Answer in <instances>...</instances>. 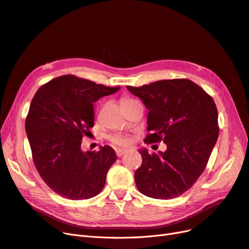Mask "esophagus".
<instances>
[{
	"mask_svg": "<svg viewBox=\"0 0 249 249\" xmlns=\"http://www.w3.org/2000/svg\"><path fill=\"white\" fill-rule=\"evenodd\" d=\"M125 152H126V149H124V148H117L116 149V154H117L118 158H121L123 154H124Z\"/></svg>",
	"mask_w": 249,
	"mask_h": 249,
	"instance_id": "obj_1",
	"label": "esophagus"
}]
</instances>
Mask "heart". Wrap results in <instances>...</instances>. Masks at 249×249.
I'll list each match as a JSON object with an SVG mask.
<instances>
[{
    "instance_id": "obj_1",
    "label": "heart",
    "mask_w": 249,
    "mask_h": 249,
    "mask_svg": "<svg viewBox=\"0 0 249 249\" xmlns=\"http://www.w3.org/2000/svg\"><path fill=\"white\" fill-rule=\"evenodd\" d=\"M125 101H128L127 99H124L122 101L123 102H125ZM111 141H112L113 143H116L118 145H128L131 144V137L127 136V135H116V136H113L111 137Z\"/></svg>"
}]
</instances>
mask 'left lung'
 <instances>
[{"label": "left lung", "instance_id": "left-lung-1", "mask_svg": "<svg viewBox=\"0 0 249 249\" xmlns=\"http://www.w3.org/2000/svg\"><path fill=\"white\" fill-rule=\"evenodd\" d=\"M149 110L144 142L167 145L165 152L140 149L142 165L135 172L141 194L169 200L195 184L207 166L218 138V114L213 99L188 79L160 80L126 87Z\"/></svg>", "mask_w": 249, "mask_h": 249}]
</instances>
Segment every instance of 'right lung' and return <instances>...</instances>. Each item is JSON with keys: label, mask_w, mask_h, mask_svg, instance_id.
<instances>
[{"label": "right lung", "mask_w": 249, "mask_h": 249, "mask_svg": "<svg viewBox=\"0 0 249 249\" xmlns=\"http://www.w3.org/2000/svg\"><path fill=\"white\" fill-rule=\"evenodd\" d=\"M119 89L64 75L42 85L34 96L25 132L37 171L57 195L87 200L104 187L116 153L108 145L84 152L81 140L93 126V103Z\"/></svg>", "instance_id": "obj_1"}]
</instances>
